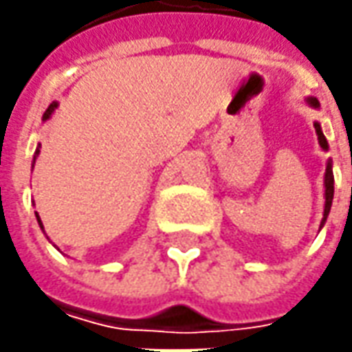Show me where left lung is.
Instances as JSON below:
<instances>
[{
  "mask_svg": "<svg viewBox=\"0 0 352 352\" xmlns=\"http://www.w3.org/2000/svg\"><path fill=\"white\" fill-rule=\"evenodd\" d=\"M305 103L309 105V107H314V109H319V102L316 98H305ZM314 127H316V133H318V141L319 146L323 148V151H329V144H327V139H325V135H323V131H321V125H319L318 121L314 123ZM335 180H333V160L329 158L327 160V166H325V178H323V188H325V206H323V217H321V225H319V229L325 225L327 221V215H329V211H331V204H333V192H335Z\"/></svg>",
  "mask_w": 352,
  "mask_h": 352,
  "instance_id": "obj_1",
  "label": "left lung"
}]
</instances>
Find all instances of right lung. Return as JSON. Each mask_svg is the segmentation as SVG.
I'll list each match as a JSON object with an SVG mask.
<instances>
[{"mask_svg":"<svg viewBox=\"0 0 352 352\" xmlns=\"http://www.w3.org/2000/svg\"><path fill=\"white\" fill-rule=\"evenodd\" d=\"M58 107V102H52L50 105H48V109L45 111V116H43V121H48L50 117H52V113H54V109ZM41 155V144L36 146V151H34V155H33V166H34V162H36V156ZM34 217H36V223H38V227L43 229V233H45V225H43V221H41V217H38V213L34 211Z\"/></svg>","mask_w":352,"mask_h":352,"instance_id":"1","label":"right lung"}]
</instances>
